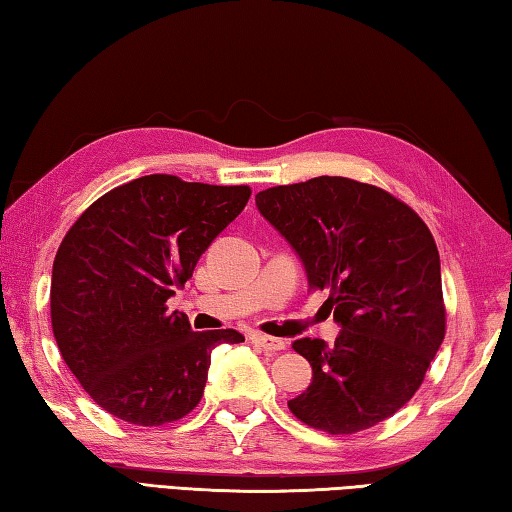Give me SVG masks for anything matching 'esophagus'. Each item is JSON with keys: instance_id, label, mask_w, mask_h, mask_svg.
<instances>
[{"instance_id": "34e87169", "label": "esophagus", "mask_w": 512, "mask_h": 512, "mask_svg": "<svg viewBox=\"0 0 512 512\" xmlns=\"http://www.w3.org/2000/svg\"><path fill=\"white\" fill-rule=\"evenodd\" d=\"M251 340L256 342L258 347H261L263 351H281V349H286V342L283 340H279V338H272V335H263V333H254L251 335Z\"/></svg>"}]
</instances>
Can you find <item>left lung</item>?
<instances>
[{"label": "left lung", "mask_w": 512, "mask_h": 512, "mask_svg": "<svg viewBox=\"0 0 512 512\" xmlns=\"http://www.w3.org/2000/svg\"><path fill=\"white\" fill-rule=\"evenodd\" d=\"M256 208L306 270L329 290L340 333L329 347L301 338L292 349L313 367L290 413L326 433H358L410 401L445 340L440 254L429 226L404 201L345 177L267 188Z\"/></svg>", "instance_id": "8db88e82"}]
</instances>
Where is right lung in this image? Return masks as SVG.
<instances>
[{
	"label": "right lung",
	"mask_w": 512,
	"mask_h": 512,
	"mask_svg": "<svg viewBox=\"0 0 512 512\" xmlns=\"http://www.w3.org/2000/svg\"><path fill=\"white\" fill-rule=\"evenodd\" d=\"M249 195L149 174L106 192L67 231L49 292L54 338L111 415L138 426L181 420L204 395L211 351L245 342L233 329L192 331L165 304Z\"/></svg>",
	"instance_id": "1"
}]
</instances>
